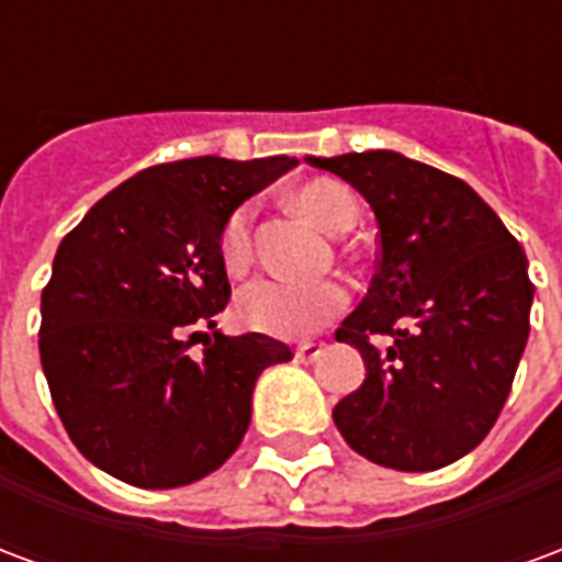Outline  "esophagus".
Returning a JSON list of instances; mask_svg holds the SVG:
<instances>
[{
  "label": "esophagus",
  "mask_w": 562,
  "mask_h": 562,
  "mask_svg": "<svg viewBox=\"0 0 562 562\" xmlns=\"http://www.w3.org/2000/svg\"><path fill=\"white\" fill-rule=\"evenodd\" d=\"M318 355H322V346H316V342H301V346L294 349V358H297L301 364H313Z\"/></svg>",
  "instance_id": "esophagus-1"
}]
</instances>
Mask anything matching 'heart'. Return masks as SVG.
Returning a JSON list of instances; mask_svg holds the SVG:
<instances>
[{
  "mask_svg": "<svg viewBox=\"0 0 562 562\" xmlns=\"http://www.w3.org/2000/svg\"><path fill=\"white\" fill-rule=\"evenodd\" d=\"M294 207L322 232L340 234L358 216L352 192L337 180H313L294 192ZM252 210L237 207L225 222L220 240L222 265L240 273L252 258ZM346 306V289L334 280L289 282L277 277H258L237 292V316L246 325L270 337L297 340L318 330Z\"/></svg>",
  "mask_w": 562,
  "mask_h": 562,
  "instance_id": "heart-1",
  "label": "heart"
}]
</instances>
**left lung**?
Returning a JSON list of instances; mask_svg holds the SVG:
<instances>
[{
  "label": "left lung",
  "mask_w": 562,
  "mask_h": 562,
  "mask_svg": "<svg viewBox=\"0 0 562 562\" xmlns=\"http://www.w3.org/2000/svg\"><path fill=\"white\" fill-rule=\"evenodd\" d=\"M358 189L379 225V268L337 340L367 379L334 406L342 439L379 467L430 472L482 442L530 337L527 256L458 177L394 149L306 156ZM370 336H391L376 350Z\"/></svg>",
  "instance_id": "8db88e82"
}]
</instances>
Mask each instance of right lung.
I'll return each mask as SVG.
<instances>
[{"label": "right lung", "mask_w": 562, "mask_h": 562, "mask_svg": "<svg viewBox=\"0 0 562 562\" xmlns=\"http://www.w3.org/2000/svg\"><path fill=\"white\" fill-rule=\"evenodd\" d=\"M297 159L168 161L120 183L54 258L38 352L83 458L135 487H180L232 458L261 370L292 358L265 334L225 337L222 228ZM193 337L189 338L188 334ZM201 336L205 352L188 355Z\"/></svg>", "instance_id": "right-lung-1"}]
</instances>
